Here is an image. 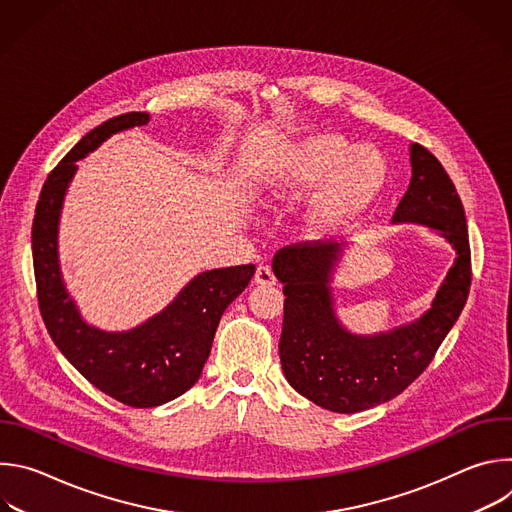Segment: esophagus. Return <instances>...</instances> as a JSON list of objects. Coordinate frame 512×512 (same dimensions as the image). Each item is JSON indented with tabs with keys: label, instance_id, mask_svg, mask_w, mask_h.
<instances>
[{
	"label": "esophagus",
	"instance_id": "esophagus-1",
	"mask_svg": "<svg viewBox=\"0 0 512 512\" xmlns=\"http://www.w3.org/2000/svg\"><path fill=\"white\" fill-rule=\"evenodd\" d=\"M255 283L257 285H275V275L269 265H259L255 271Z\"/></svg>",
	"mask_w": 512,
	"mask_h": 512
}]
</instances>
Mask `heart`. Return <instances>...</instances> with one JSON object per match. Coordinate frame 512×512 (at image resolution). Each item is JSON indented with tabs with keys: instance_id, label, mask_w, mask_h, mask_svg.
I'll return each mask as SVG.
<instances>
[{
	"instance_id": "b5f03b06",
	"label": "heart",
	"mask_w": 512,
	"mask_h": 512,
	"mask_svg": "<svg viewBox=\"0 0 512 512\" xmlns=\"http://www.w3.org/2000/svg\"><path fill=\"white\" fill-rule=\"evenodd\" d=\"M387 162L371 145H356L340 133L322 131L287 145L267 170V190L277 198H298L324 181L308 208L316 235L352 227L381 196Z\"/></svg>"
}]
</instances>
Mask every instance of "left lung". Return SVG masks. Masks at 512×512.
<instances>
[{"label":"left lung","instance_id":"8db88e82","mask_svg":"<svg viewBox=\"0 0 512 512\" xmlns=\"http://www.w3.org/2000/svg\"><path fill=\"white\" fill-rule=\"evenodd\" d=\"M393 223L437 231L458 257L431 308L391 332L358 336L336 318L330 279L342 251L338 243L304 241L273 257L285 296L279 338L283 375L300 395L328 411L356 413L403 393L427 369L466 306L472 265L464 206L444 166L419 143H411V182Z\"/></svg>","mask_w":512,"mask_h":512}]
</instances>
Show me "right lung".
Returning a JSON list of instances; mask_svg holds the SVG:
<instances>
[{
	"instance_id": "right-lung-1",
	"label": "right lung",
	"mask_w": 512,
	"mask_h": 512,
	"mask_svg": "<svg viewBox=\"0 0 512 512\" xmlns=\"http://www.w3.org/2000/svg\"><path fill=\"white\" fill-rule=\"evenodd\" d=\"M148 121V113L131 111L91 129L48 174L32 223L38 306L50 338L93 387L137 409L168 403L198 381L223 312L255 273L253 263L204 271L168 308L127 332H105L81 318L58 265V221L68 182L77 162L107 137Z\"/></svg>"
}]
</instances>
